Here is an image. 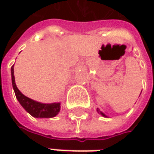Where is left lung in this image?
<instances>
[{
  "label": "left lung",
  "instance_id": "obj_1",
  "mask_svg": "<svg viewBox=\"0 0 154 154\" xmlns=\"http://www.w3.org/2000/svg\"><path fill=\"white\" fill-rule=\"evenodd\" d=\"M97 111H98V114H100V115H102L103 116V117H108V116H107L105 115V114H104V113H103V112H102V111H101V110H100V109H98V108H97Z\"/></svg>",
  "mask_w": 154,
  "mask_h": 154
}]
</instances>
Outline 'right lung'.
<instances>
[{"mask_svg": "<svg viewBox=\"0 0 154 154\" xmlns=\"http://www.w3.org/2000/svg\"><path fill=\"white\" fill-rule=\"evenodd\" d=\"M11 75H12L13 88L14 90L16 98L20 102L21 106L26 109L30 115H32L33 117H36V118H51V117L56 116L59 113L61 109V103H40L25 96L18 89V87L15 84L14 66L11 68Z\"/></svg>", "mask_w": 154, "mask_h": 154, "instance_id": "right-lung-1", "label": "right lung"}]
</instances>
